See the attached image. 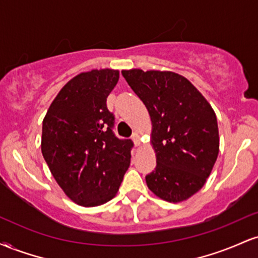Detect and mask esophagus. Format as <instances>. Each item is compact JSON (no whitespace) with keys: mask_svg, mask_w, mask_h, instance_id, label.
I'll return each mask as SVG.
<instances>
[{"mask_svg":"<svg viewBox=\"0 0 258 258\" xmlns=\"http://www.w3.org/2000/svg\"><path fill=\"white\" fill-rule=\"evenodd\" d=\"M132 139H133V143H135L136 147L141 146V133H139V132L133 133Z\"/></svg>","mask_w":258,"mask_h":258,"instance_id":"esophagus-1","label":"esophagus"}]
</instances>
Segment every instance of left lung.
I'll use <instances>...</instances> for the list:
<instances>
[{"label":"left lung","mask_w":258,"mask_h":258,"mask_svg":"<svg viewBox=\"0 0 258 258\" xmlns=\"http://www.w3.org/2000/svg\"><path fill=\"white\" fill-rule=\"evenodd\" d=\"M152 119L156 167L146 177L160 199L180 203L199 191L220 152L216 114L184 76L173 72L122 70Z\"/></svg>","instance_id":"8db88e82"}]
</instances>
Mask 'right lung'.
Wrapping results in <instances>:
<instances>
[{"instance_id":"1","label":"right lung","mask_w":258,"mask_h":258,"mask_svg":"<svg viewBox=\"0 0 258 258\" xmlns=\"http://www.w3.org/2000/svg\"><path fill=\"white\" fill-rule=\"evenodd\" d=\"M119 70H91L59 91L42 122L41 150L51 173L69 199L85 207L115 197L131 161V139L112 132L106 98Z\"/></svg>"}]
</instances>
